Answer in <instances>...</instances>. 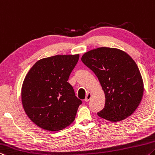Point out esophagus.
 <instances>
[{"mask_svg": "<svg viewBox=\"0 0 155 155\" xmlns=\"http://www.w3.org/2000/svg\"><path fill=\"white\" fill-rule=\"evenodd\" d=\"M91 97H92V93H91V92L88 93L87 97H86V98H85V101H88L91 100Z\"/></svg>", "mask_w": 155, "mask_h": 155, "instance_id": "esophagus-1", "label": "esophagus"}]
</instances>
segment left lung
Listing matches in <instances>:
<instances>
[{
	"label": "left lung",
	"mask_w": 155,
	"mask_h": 155,
	"mask_svg": "<svg viewBox=\"0 0 155 155\" xmlns=\"http://www.w3.org/2000/svg\"><path fill=\"white\" fill-rule=\"evenodd\" d=\"M81 60L97 76L105 94V106L97 115L116 122L135 112L143 97L144 86L134 60L124 51L99 47L84 54Z\"/></svg>",
	"instance_id": "obj_1"
}]
</instances>
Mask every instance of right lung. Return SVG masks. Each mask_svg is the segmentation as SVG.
<instances>
[{"label":"right lung","mask_w":155,"mask_h":155,"mask_svg":"<svg viewBox=\"0 0 155 155\" xmlns=\"http://www.w3.org/2000/svg\"><path fill=\"white\" fill-rule=\"evenodd\" d=\"M80 55H56L38 60L21 88L24 110L38 127L58 131L75 120L82 101L67 81Z\"/></svg>","instance_id":"obj_1"}]
</instances>
